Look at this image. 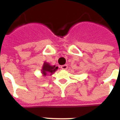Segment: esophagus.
Returning a JSON list of instances; mask_svg holds the SVG:
<instances>
[{
	"instance_id": "obj_1",
	"label": "esophagus",
	"mask_w": 120,
	"mask_h": 120,
	"mask_svg": "<svg viewBox=\"0 0 120 120\" xmlns=\"http://www.w3.org/2000/svg\"><path fill=\"white\" fill-rule=\"evenodd\" d=\"M61 68H62V69L63 70H67L68 68L67 65H64L61 66Z\"/></svg>"
}]
</instances>
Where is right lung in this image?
Wrapping results in <instances>:
<instances>
[{
    "instance_id": "obj_1",
    "label": "right lung",
    "mask_w": 120,
    "mask_h": 120,
    "mask_svg": "<svg viewBox=\"0 0 120 120\" xmlns=\"http://www.w3.org/2000/svg\"><path fill=\"white\" fill-rule=\"evenodd\" d=\"M58 68L55 65H50L49 63L44 62L41 70V74L43 76H46L47 75H52L55 71H56Z\"/></svg>"
}]
</instances>
